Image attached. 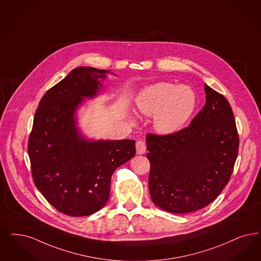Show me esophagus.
Masks as SVG:
<instances>
[{
  "label": "esophagus",
  "mask_w": 261,
  "mask_h": 261,
  "mask_svg": "<svg viewBox=\"0 0 261 261\" xmlns=\"http://www.w3.org/2000/svg\"><path fill=\"white\" fill-rule=\"evenodd\" d=\"M146 146L144 141L140 140L136 143V151H137V154H144L146 152Z\"/></svg>",
  "instance_id": "esophagus-1"
}]
</instances>
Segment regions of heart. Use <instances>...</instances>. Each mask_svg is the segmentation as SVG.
Listing matches in <instances>:
<instances>
[{"instance_id":"heart-1","label":"heart","mask_w":261,"mask_h":261,"mask_svg":"<svg viewBox=\"0 0 261 261\" xmlns=\"http://www.w3.org/2000/svg\"><path fill=\"white\" fill-rule=\"evenodd\" d=\"M141 115L153 116V127L161 135H172L187 123L196 107V95L187 85L158 83L146 87L136 99Z\"/></svg>"}]
</instances>
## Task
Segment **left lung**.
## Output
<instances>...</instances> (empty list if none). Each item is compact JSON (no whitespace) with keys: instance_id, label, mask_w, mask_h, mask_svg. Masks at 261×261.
I'll list each match as a JSON object with an SVG mask.
<instances>
[{"instance_id":"1","label":"left lung","mask_w":261,"mask_h":261,"mask_svg":"<svg viewBox=\"0 0 261 261\" xmlns=\"http://www.w3.org/2000/svg\"><path fill=\"white\" fill-rule=\"evenodd\" d=\"M206 104L187 128L146 135L152 202L173 214L205 208L229 181L239 137L225 97L205 84Z\"/></svg>"}]
</instances>
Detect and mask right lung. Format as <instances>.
I'll list each match as a JSON object with an SVG mask.
<instances>
[{"instance_id": "obj_1", "label": "right lung", "mask_w": 261, "mask_h": 261, "mask_svg": "<svg viewBox=\"0 0 261 261\" xmlns=\"http://www.w3.org/2000/svg\"><path fill=\"white\" fill-rule=\"evenodd\" d=\"M108 73L73 69L44 94L34 117L28 154L35 186L67 216H89L103 208L115 169L135 155L134 140H88L77 128V109L84 98L99 94Z\"/></svg>"}]
</instances>
